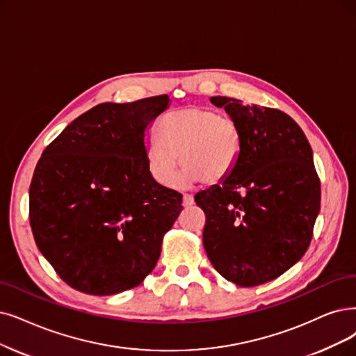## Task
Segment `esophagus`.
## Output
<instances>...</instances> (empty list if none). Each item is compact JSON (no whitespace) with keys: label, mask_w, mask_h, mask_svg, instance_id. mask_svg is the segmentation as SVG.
Wrapping results in <instances>:
<instances>
[{"label":"esophagus","mask_w":356,"mask_h":356,"mask_svg":"<svg viewBox=\"0 0 356 356\" xmlns=\"http://www.w3.org/2000/svg\"><path fill=\"white\" fill-rule=\"evenodd\" d=\"M194 204V197L191 194H184L182 197V206L184 207H191Z\"/></svg>","instance_id":"obj_1"}]
</instances>
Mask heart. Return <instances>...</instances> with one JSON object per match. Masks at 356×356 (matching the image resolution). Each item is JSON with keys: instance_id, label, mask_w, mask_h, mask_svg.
Segmentation results:
<instances>
[{"instance_id": "heart-1", "label": "heart", "mask_w": 356, "mask_h": 356, "mask_svg": "<svg viewBox=\"0 0 356 356\" xmlns=\"http://www.w3.org/2000/svg\"><path fill=\"white\" fill-rule=\"evenodd\" d=\"M159 136L162 143L147 145L146 162L150 175L168 187L178 181L179 161L190 179L216 184L231 175L241 154V136L235 122L202 106L170 113L161 122Z\"/></svg>"}]
</instances>
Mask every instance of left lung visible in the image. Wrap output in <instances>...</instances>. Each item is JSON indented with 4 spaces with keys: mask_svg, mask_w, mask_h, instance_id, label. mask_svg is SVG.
I'll list each match as a JSON object with an SVG mask.
<instances>
[{
    "mask_svg": "<svg viewBox=\"0 0 356 356\" xmlns=\"http://www.w3.org/2000/svg\"><path fill=\"white\" fill-rule=\"evenodd\" d=\"M238 127L241 154L220 186L195 194L206 215L203 245L219 275L243 288L300 261L320 211V178L308 140L288 113L215 96Z\"/></svg>",
    "mask_w": 356,
    "mask_h": 356,
    "instance_id": "obj_1",
    "label": "left lung"
}]
</instances>
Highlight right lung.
I'll return each instance as SVG.
<instances>
[{
    "label": "right lung",
    "mask_w": 356,
    "mask_h": 356,
    "mask_svg": "<svg viewBox=\"0 0 356 356\" xmlns=\"http://www.w3.org/2000/svg\"><path fill=\"white\" fill-rule=\"evenodd\" d=\"M168 95L101 104L47 146L29 188L35 243L67 285L89 295L138 286L159 260L182 194L156 182L147 129Z\"/></svg>",
    "instance_id": "add662e5"
}]
</instances>
